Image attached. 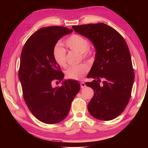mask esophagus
Here are the masks:
<instances>
[{
	"mask_svg": "<svg viewBox=\"0 0 148 148\" xmlns=\"http://www.w3.org/2000/svg\"><path fill=\"white\" fill-rule=\"evenodd\" d=\"M80 86H81L82 88H84V87H85L86 86V84H85L84 82H81V83H80Z\"/></svg>",
	"mask_w": 148,
	"mask_h": 148,
	"instance_id": "1",
	"label": "esophagus"
}]
</instances>
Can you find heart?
<instances>
[{"label":"heart","instance_id":"obj_1","mask_svg":"<svg viewBox=\"0 0 148 148\" xmlns=\"http://www.w3.org/2000/svg\"><path fill=\"white\" fill-rule=\"evenodd\" d=\"M65 45L72 51L78 52L85 57L89 56V43L88 40L79 34H72L65 41ZM53 57L55 62L61 67L66 66V51L61 45L57 44L53 51ZM89 70L86 64H80L71 66L65 72L66 77L72 79H81L83 78Z\"/></svg>","mask_w":148,"mask_h":148}]
</instances>
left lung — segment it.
<instances>
[{
    "label": "left lung",
    "mask_w": 148,
    "mask_h": 148,
    "mask_svg": "<svg viewBox=\"0 0 148 148\" xmlns=\"http://www.w3.org/2000/svg\"><path fill=\"white\" fill-rule=\"evenodd\" d=\"M72 28L89 39L96 50L95 60L87 75L93 81L86 83L94 91L93 97L87 106L88 111L96 119H114L128 104L134 79L126 42L116 30L102 23Z\"/></svg>",
    "instance_id": "left-lung-1"
}]
</instances>
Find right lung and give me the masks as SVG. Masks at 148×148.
I'll return each instance as SVG.
<instances>
[{"instance_id": "right-lung-1", "label": "right lung", "mask_w": 148, "mask_h": 148, "mask_svg": "<svg viewBox=\"0 0 148 148\" xmlns=\"http://www.w3.org/2000/svg\"><path fill=\"white\" fill-rule=\"evenodd\" d=\"M72 31L60 26L43 27L29 37L22 49L19 78L23 98L31 113L44 123L62 121L80 89L79 82L74 79L64 80L60 87L52 86L54 81L64 78L53 57L55 46Z\"/></svg>"}]
</instances>
